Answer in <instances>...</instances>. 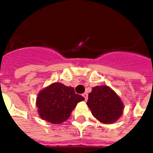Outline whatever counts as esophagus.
<instances>
[{
    "label": "esophagus",
    "instance_id": "esophagus-1",
    "mask_svg": "<svg viewBox=\"0 0 153 153\" xmlns=\"http://www.w3.org/2000/svg\"><path fill=\"white\" fill-rule=\"evenodd\" d=\"M82 96L84 97L85 101H87V98H88V95H87V93H84V94L82 95Z\"/></svg>",
    "mask_w": 153,
    "mask_h": 153
}]
</instances>
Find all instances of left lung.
Here are the masks:
<instances>
[{"label": "left lung", "mask_w": 153, "mask_h": 153, "mask_svg": "<svg viewBox=\"0 0 153 153\" xmlns=\"http://www.w3.org/2000/svg\"><path fill=\"white\" fill-rule=\"evenodd\" d=\"M87 104L93 116L102 123H115L123 114V102L108 86L93 87Z\"/></svg>", "instance_id": "left-lung-1"}]
</instances>
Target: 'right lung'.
Instances as JSON below:
<instances>
[{"mask_svg":"<svg viewBox=\"0 0 153 153\" xmlns=\"http://www.w3.org/2000/svg\"><path fill=\"white\" fill-rule=\"evenodd\" d=\"M85 99L75 94L71 87L54 82L42 90L36 105L41 118L52 123H61L70 117L78 102Z\"/></svg>","mask_w":153,"mask_h":153,"instance_id":"obj_1","label":"right lung"}]
</instances>
